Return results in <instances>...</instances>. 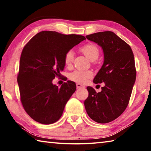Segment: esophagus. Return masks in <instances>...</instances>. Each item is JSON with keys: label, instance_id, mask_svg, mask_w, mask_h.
<instances>
[{"label": "esophagus", "instance_id": "34e87169", "mask_svg": "<svg viewBox=\"0 0 151 151\" xmlns=\"http://www.w3.org/2000/svg\"><path fill=\"white\" fill-rule=\"evenodd\" d=\"M76 88H84V86L81 85V84H79V83H76Z\"/></svg>", "mask_w": 151, "mask_h": 151}]
</instances>
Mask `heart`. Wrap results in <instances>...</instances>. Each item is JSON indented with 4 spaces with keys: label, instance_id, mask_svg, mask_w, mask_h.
Returning <instances> with one entry per match:
<instances>
[{
    "label": "heart",
    "instance_id": "heart-1",
    "mask_svg": "<svg viewBox=\"0 0 151 151\" xmlns=\"http://www.w3.org/2000/svg\"><path fill=\"white\" fill-rule=\"evenodd\" d=\"M80 50L89 60L94 61L98 58L100 50L96 45L89 42L83 45ZM74 59V52L72 50H68L65 55V64L67 67H70L73 65ZM93 76V73L91 70H76L71 73L69 75L70 81L79 84H85Z\"/></svg>",
    "mask_w": 151,
    "mask_h": 151
}]
</instances>
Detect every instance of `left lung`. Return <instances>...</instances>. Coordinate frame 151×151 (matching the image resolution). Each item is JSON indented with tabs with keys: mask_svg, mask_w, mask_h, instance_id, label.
Instances as JSON below:
<instances>
[{
	"mask_svg": "<svg viewBox=\"0 0 151 151\" xmlns=\"http://www.w3.org/2000/svg\"><path fill=\"white\" fill-rule=\"evenodd\" d=\"M86 37L103 48L104 63L93 82L105 85L100 93L87 86L85 107L93 121L108 123L121 116L129 104L137 75L134 55L131 47L113 32H99Z\"/></svg>",
	"mask_w": 151,
	"mask_h": 151,
	"instance_id": "1",
	"label": "left lung"
}]
</instances>
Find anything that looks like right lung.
<instances>
[{
    "label": "right lung",
    "instance_id": "obj_1",
    "mask_svg": "<svg viewBox=\"0 0 151 151\" xmlns=\"http://www.w3.org/2000/svg\"><path fill=\"white\" fill-rule=\"evenodd\" d=\"M85 39L82 35L45 30L34 36L24 47L17 81L22 106L35 121L49 124L62 116L76 85L68 81L58 88L52 82L64 69L66 52Z\"/></svg>",
    "mask_w": 151,
    "mask_h": 151
}]
</instances>
